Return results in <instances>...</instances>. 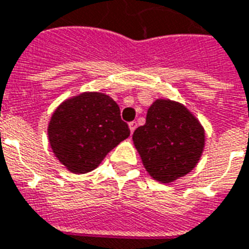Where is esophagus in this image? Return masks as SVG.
I'll list each match as a JSON object with an SVG mask.
<instances>
[{"label": "esophagus", "instance_id": "34e87169", "mask_svg": "<svg viewBox=\"0 0 249 249\" xmlns=\"http://www.w3.org/2000/svg\"><path fill=\"white\" fill-rule=\"evenodd\" d=\"M137 128V123L136 121H132V123H129V129H130V133H133Z\"/></svg>", "mask_w": 249, "mask_h": 249}]
</instances>
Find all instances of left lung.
Segmentation results:
<instances>
[{
    "mask_svg": "<svg viewBox=\"0 0 249 249\" xmlns=\"http://www.w3.org/2000/svg\"><path fill=\"white\" fill-rule=\"evenodd\" d=\"M133 142L149 175L167 184L196 167L204 151L205 130L185 106L157 99L147 109L145 125L133 133Z\"/></svg>",
    "mask_w": 249,
    "mask_h": 249,
    "instance_id": "1",
    "label": "left lung"
}]
</instances>
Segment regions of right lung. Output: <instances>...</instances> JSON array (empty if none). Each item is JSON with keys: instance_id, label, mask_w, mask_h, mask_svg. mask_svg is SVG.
Wrapping results in <instances>:
<instances>
[{"instance_id": "right-lung-1", "label": "right lung", "mask_w": 249, "mask_h": 249, "mask_svg": "<svg viewBox=\"0 0 249 249\" xmlns=\"http://www.w3.org/2000/svg\"><path fill=\"white\" fill-rule=\"evenodd\" d=\"M129 134L120 107L103 92H82L66 99L54 109L48 124L53 154L73 174L95 170Z\"/></svg>"}]
</instances>
